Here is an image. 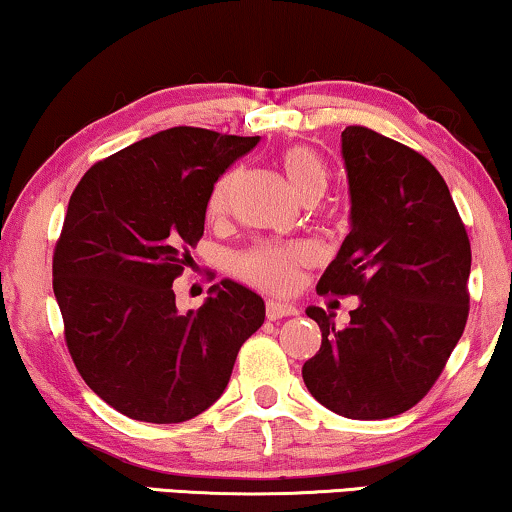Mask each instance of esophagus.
I'll return each mask as SVG.
<instances>
[{"label":"esophagus","mask_w":512,"mask_h":512,"mask_svg":"<svg viewBox=\"0 0 512 512\" xmlns=\"http://www.w3.org/2000/svg\"><path fill=\"white\" fill-rule=\"evenodd\" d=\"M293 314H296V307H293V305L277 303V300H268V303H265V317H268L270 321L293 317Z\"/></svg>","instance_id":"34e87169"}]
</instances>
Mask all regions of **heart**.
Here are the masks:
<instances>
[{
	"label": "heart",
	"mask_w": 512,
	"mask_h": 512,
	"mask_svg": "<svg viewBox=\"0 0 512 512\" xmlns=\"http://www.w3.org/2000/svg\"><path fill=\"white\" fill-rule=\"evenodd\" d=\"M279 167H282L286 181L303 202H314L326 193L331 172L326 160L310 146L296 144L286 146L279 153ZM242 181L240 167H230L214 181L212 191L207 195V214L219 219L233 205V195ZM312 263V249L303 242L272 244L261 242L242 251L235 261V270L242 279L258 289L270 293H289L298 284V272Z\"/></svg>",
	"instance_id": "heart-1"
}]
</instances>
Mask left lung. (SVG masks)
<instances>
[{
    "instance_id": "left-lung-1",
    "label": "left lung",
    "mask_w": 512,
    "mask_h": 512,
    "mask_svg": "<svg viewBox=\"0 0 512 512\" xmlns=\"http://www.w3.org/2000/svg\"><path fill=\"white\" fill-rule=\"evenodd\" d=\"M352 233L319 279L321 296H359L349 326L310 307L319 352L303 380L349 419L410 410L443 373L468 319L471 242L440 172L366 125L342 132Z\"/></svg>"
}]
</instances>
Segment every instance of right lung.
<instances>
[{
  "instance_id": "1",
  "label": "right lung",
  "mask_w": 512,
  "mask_h": 512,
  "mask_svg": "<svg viewBox=\"0 0 512 512\" xmlns=\"http://www.w3.org/2000/svg\"><path fill=\"white\" fill-rule=\"evenodd\" d=\"M256 142L179 125L97 160L69 198L53 249L65 342L125 417L179 424L205 412L263 324L261 296L230 279L186 314L172 291L205 235L214 181Z\"/></svg>"
}]
</instances>
